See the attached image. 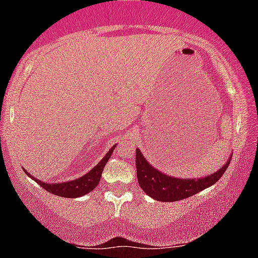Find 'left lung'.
I'll list each match as a JSON object with an SVG mask.
<instances>
[{"label":"left lung","mask_w":258,"mask_h":258,"mask_svg":"<svg viewBox=\"0 0 258 258\" xmlns=\"http://www.w3.org/2000/svg\"><path fill=\"white\" fill-rule=\"evenodd\" d=\"M228 164L229 161L221 169L212 175H208L207 178L175 179L151 167L139 149L136 151V166H137L139 185L145 194L160 202H176L194 196L219 181V179L228 168Z\"/></svg>","instance_id":"left-lung-1"}]
</instances>
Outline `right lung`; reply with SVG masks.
Masks as SVG:
<instances>
[{
    "label": "right lung",
    "instance_id": "add662e5",
    "mask_svg": "<svg viewBox=\"0 0 258 258\" xmlns=\"http://www.w3.org/2000/svg\"><path fill=\"white\" fill-rule=\"evenodd\" d=\"M116 145H114L113 148L108 151L107 155L103 157V160H101L97 166L94 167L88 174H85L82 178L72 180V181H66V182H56V184H46V182H42L40 180H37L33 178L32 175L29 174V173L25 170L27 175L30 178H32L37 184L42 186L43 188H45L46 191L50 192L52 195H56V196H61V197H66V198H77V197H82L84 195L89 194L90 191H92L96 186L98 185L99 180H101V175L102 172H103L104 166L107 164L108 160H109L110 155L113 154L114 149H115Z\"/></svg>",
    "mask_w": 258,
    "mask_h": 258
}]
</instances>
